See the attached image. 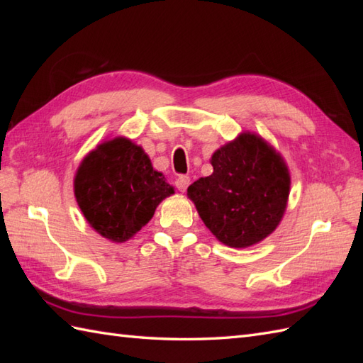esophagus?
Returning a JSON list of instances; mask_svg holds the SVG:
<instances>
[{
  "label": "esophagus",
  "instance_id": "1",
  "mask_svg": "<svg viewBox=\"0 0 363 363\" xmlns=\"http://www.w3.org/2000/svg\"><path fill=\"white\" fill-rule=\"evenodd\" d=\"M174 184H176V187L179 189L181 191H186L187 187H189V184H190V177L186 176V174H181V176L177 177V179L174 181Z\"/></svg>",
  "mask_w": 363,
  "mask_h": 363
}]
</instances>
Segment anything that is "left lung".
I'll return each instance as SVG.
<instances>
[{
	"instance_id": "obj_1",
	"label": "left lung",
	"mask_w": 363,
	"mask_h": 363,
	"mask_svg": "<svg viewBox=\"0 0 363 363\" xmlns=\"http://www.w3.org/2000/svg\"><path fill=\"white\" fill-rule=\"evenodd\" d=\"M213 173L187 189L199 217L230 248H248L279 225L290 194L282 156L257 134L242 133L212 154Z\"/></svg>"
}]
</instances>
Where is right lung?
I'll use <instances>...</instances> for the list:
<instances>
[{"instance_id":"obj_1","label":"right lung","mask_w":363,"mask_h":363,"mask_svg":"<svg viewBox=\"0 0 363 363\" xmlns=\"http://www.w3.org/2000/svg\"><path fill=\"white\" fill-rule=\"evenodd\" d=\"M174 189L152 168L142 146L126 137L98 145L74 176V196L89 225L115 243L134 237Z\"/></svg>"}]
</instances>
